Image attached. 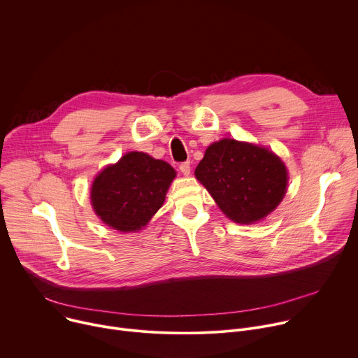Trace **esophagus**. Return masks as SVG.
Wrapping results in <instances>:
<instances>
[{
	"mask_svg": "<svg viewBox=\"0 0 358 358\" xmlns=\"http://www.w3.org/2000/svg\"><path fill=\"white\" fill-rule=\"evenodd\" d=\"M180 171L184 174V176H189V171H191V166H189V162H184L180 164Z\"/></svg>",
	"mask_w": 358,
	"mask_h": 358,
	"instance_id": "obj_1",
	"label": "esophagus"
}]
</instances>
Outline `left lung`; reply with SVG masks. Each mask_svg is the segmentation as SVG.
<instances>
[{
    "instance_id": "obj_1",
    "label": "left lung",
    "mask_w": 358,
    "mask_h": 358,
    "mask_svg": "<svg viewBox=\"0 0 358 358\" xmlns=\"http://www.w3.org/2000/svg\"><path fill=\"white\" fill-rule=\"evenodd\" d=\"M195 177L229 220L246 225L269 215L287 185L285 163L273 151L234 138L213 143Z\"/></svg>"
}]
</instances>
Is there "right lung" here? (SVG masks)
<instances>
[{"instance_id": "1", "label": "right lung", "mask_w": 358, "mask_h": 358, "mask_svg": "<svg viewBox=\"0 0 358 358\" xmlns=\"http://www.w3.org/2000/svg\"><path fill=\"white\" fill-rule=\"evenodd\" d=\"M176 170L145 152L130 151L101 170L90 189L96 215L120 232H137L164 203Z\"/></svg>"}]
</instances>
